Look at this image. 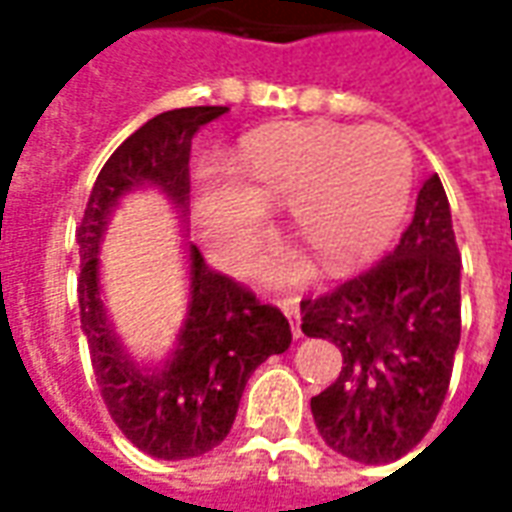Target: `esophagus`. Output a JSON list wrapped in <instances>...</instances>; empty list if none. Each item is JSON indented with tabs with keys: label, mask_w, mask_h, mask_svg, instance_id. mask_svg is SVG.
<instances>
[{
	"label": "esophagus",
	"mask_w": 512,
	"mask_h": 512,
	"mask_svg": "<svg viewBox=\"0 0 512 512\" xmlns=\"http://www.w3.org/2000/svg\"><path fill=\"white\" fill-rule=\"evenodd\" d=\"M279 310L288 315L290 321V332H293V337L299 340L301 337V312H299V299L296 296H288V299H279Z\"/></svg>",
	"instance_id": "34e87169"
}]
</instances>
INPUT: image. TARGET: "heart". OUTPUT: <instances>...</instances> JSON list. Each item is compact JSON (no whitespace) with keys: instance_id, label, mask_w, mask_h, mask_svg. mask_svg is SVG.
Masks as SVG:
<instances>
[{"instance_id":"obj_1","label":"heart","mask_w":512,"mask_h":512,"mask_svg":"<svg viewBox=\"0 0 512 512\" xmlns=\"http://www.w3.org/2000/svg\"><path fill=\"white\" fill-rule=\"evenodd\" d=\"M224 175L197 197V224L219 263L249 260L266 235V208L290 200L301 241L343 266L381 249L403 219L414 153L395 128L299 123L249 136ZM268 274L288 279L293 268Z\"/></svg>"}]
</instances>
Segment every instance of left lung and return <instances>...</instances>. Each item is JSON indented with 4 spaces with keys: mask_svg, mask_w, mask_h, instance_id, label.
Instances as JSON below:
<instances>
[{
    "mask_svg": "<svg viewBox=\"0 0 512 512\" xmlns=\"http://www.w3.org/2000/svg\"><path fill=\"white\" fill-rule=\"evenodd\" d=\"M301 332L343 354L340 376L310 400L334 452L389 463L425 439L461 343V252L439 175L422 183L414 219L389 255L301 301Z\"/></svg>",
    "mask_w": 512,
    "mask_h": 512,
    "instance_id": "8db88e82",
    "label": "left lung"
}]
</instances>
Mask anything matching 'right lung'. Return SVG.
Segmentation results:
<instances>
[{"mask_svg": "<svg viewBox=\"0 0 512 512\" xmlns=\"http://www.w3.org/2000/svg\"><path fill=\"white\" fill-rule=\"evenodd\" d=\"M227 106H186L147 120L98 172L79 241V310L93 373L109 414L134 447L161 461L197 458L219 447L233 428L244 386L268 356L285 354L288 318L233 277L208 268L189 246L191 301L178 348L161 370H139L112 334L98 288V244L117 200L153 183L178 208L189 202L191 136Z\"/></svg>", "mask_w": 512, "mask_h": 512, "instance_id": "right-lung-1", "label": "right lung"}]
</instances>
